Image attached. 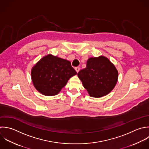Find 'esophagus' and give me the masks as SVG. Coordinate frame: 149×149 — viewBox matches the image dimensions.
Returning a JSON list of instances; mask_svg holds the SVG:
<instances>
[{
	"instance_id": "34e87169",
	"label": "esophagus",
	"mask_w": 149,
	"mask_h": 149,
	"mask_svg": "<svg viewBox=\"0 0 149 149\" xmlns=\"http://www.w3.org/2000/svg\"><path fill=\"white\" fill-rule=\"evenodd\" d=\"M75 71H77V72H78L79 71V70H80V68H79V67H75Z\"/></svg>"
}]
</instances>
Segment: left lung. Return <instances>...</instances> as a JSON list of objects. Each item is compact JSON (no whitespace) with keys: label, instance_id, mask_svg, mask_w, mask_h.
Segmentation results:
<instances>
[{"label":"left lung","instance_id":"obj_1","mask_svg":"<svg viewBox=\"0 0 149 149\" xmlns=\"http://www.w3.org/2000/svg\"><path fill=\"white\" fill-rule=\"evenodd\" d=\"M78 77L89 96L98 98L107 95L114 88L118 72L108 58L100 56L89 58L86 68L79 71Z\"/></svg>","mask_w":149,"mask_h":149}]
</instances>
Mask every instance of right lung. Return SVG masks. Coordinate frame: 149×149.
I'll return each instance as SVG.
<instances>
[{
    "label": "right lung",
    "instance_id": "right-lung-1",
    "mask_svg": "<svg viewBox=\"0 0 149 149\" xmlns=\"http://www.w3.org/2000/svg\"><path fill=\"white\" fill-rule=\"evenodd\" d=\"M31 74L35 89L45 96H52L57 95L77 73L70 61L49 54L36 63Z\"/></svg>",
    "mask_w": 149,
    "mask_h": 149
}]
</instances>
